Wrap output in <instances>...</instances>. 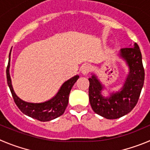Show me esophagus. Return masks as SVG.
I'll return each mask as SVG.
<instances>
[{"mask_svg":"<svg viewBox=\"0 0 150 150\" xmlns=\"http://www.w3.org/2000/svg\"><path fill=\"white\" fill-rule=\"evenodd\" d=\"M90 70H91L90 66L85 65L81 68V73L83 74V75H87V74L90 72Z\"/></svg>","mask_w":150,"mask_h":150,"instance_id":"esophagus-1","label":"esophagus"}]
</instances>
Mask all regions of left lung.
<instances>
[{
	"label": "left lung",
	"instance_id": "left-lung-1",
	"mask_svg": "<svg viewBox=\"0 0 150 150\" xmlns=\"http://www.w3.org/2000/svg\"><path fill=\"white\" fill-rule=\"evenodd\" d=\"M120 56L129 69L121 91L103 97L101 92L104 86L98 77L92 75L89 78V98L92 109L96 114L107 119H117L132 111L138 103L144 82V69L138 44L135 43L133 47L121 49Z\"/></svg>",
	"mask_w": 150,
	"mask_h": 150
}]
</instances>
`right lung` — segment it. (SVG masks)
<instances>
[{
  "mask_svg": "<svg viewBox=\"0 0 150 150\" xmlns=\"http://www.w3.org/2000/svg\"><path fill=\"white\" fill-rule=\"evenodd\" d=\"M10 54L11 53H9V63L6 68V78H7L8 86L10 89L14 101L19 110L26 115L43 122L51 121L62 115L68 105L69 96L71 89L77 81V80L79 78V75H75L64 82L60 88L58 93L50 100L43 103L26 102L19 98L13 90L10 75H9Z\"/></svg>",
  "mask_w": 150,
  "mask_h": 150,
  "instance_id": "add662e5",
  "label": "right lung"
}]
</instances>
